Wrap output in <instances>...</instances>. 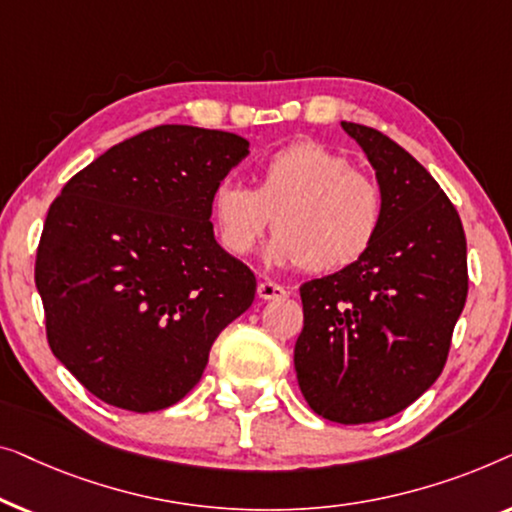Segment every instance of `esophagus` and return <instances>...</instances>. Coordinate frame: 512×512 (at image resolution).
Masks as SVG:
<instances>
[{"label": "esophagus", "mask_w": 512, "mask_h": 512, "mask_svg": "<svg viewBox=\"0 0 512 512\" xmlns=\"http://www.w3.org/2000/svg\"><path fill=\"white\" fill-rule=\"evenodd\" d=\"M257 297L264 299V301L283 299V297H287V290L283 285L273 283V280H262V283L257 285Z\"/></svg>", "instance_id": "34e87169"}]
</instances>
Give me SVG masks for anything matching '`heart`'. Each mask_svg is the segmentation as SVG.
Segmentation results:
<instances>
[{
  "instance_id": "1",
  "label": "heart",
  "mask_w": 512,
  "mask_h": 512,
  "mask_svg": "<svg viewBox=\"0 0 512 512\" xmlns=\"http://www.w3.org/2000/svg\"><path fill=\"white\" fill-rule=\"evenodd\" d=\"M255 187L222 181L211 194L218 243L232 257L253 253L273 218L266 259L336 273L357 264L383 227V190L348 157L318 141H297L255 167Z\"/></svg>"
}]
</instances>
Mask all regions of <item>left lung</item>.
Segmentation results:
<instances>
[{
	"instance_id": "1",
	"label": "left lung",
	"mask_w": 512,
	"mask_h": 512,
	"mask_svg": "<svg viewBox=\"0 0 512 512\" xmlns=\"http://www.w3.org/2000/svg\"><path fill=\"white\" fill-rule=\"evenodd\" d=\"M383 190V227L357 264L301 285L294 345L315 413L366 424L401 413L441 376L469 292L462 220L427 169L378 129L341 122Z\"/></svg>"
}]
</instances>
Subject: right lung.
<instances>
[{
    "label": "right lung",
    "instance_id": "add662e5",
    "mask_svg": "<svg viewBox=\"0 0 512 512\" xmlns=\"http://www.w3.org/2000/svg\"><path fill=\"white\" fill-rule=\"evenodd\" d=\"M248 148L220 129L160 125L99 155L50 204L34 266L48 345L97 399L174 406L253 304V271L211 222L215 185Z\"/></svg>",
    "mask_w": 512,
    "mask_h": 512
}]
</instances>
